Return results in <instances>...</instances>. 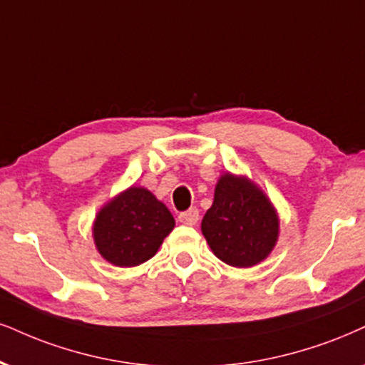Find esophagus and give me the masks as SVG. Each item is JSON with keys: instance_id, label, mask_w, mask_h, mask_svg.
Instances as JSON below:
<instances>
[{"instance_id": "esophagus-1", "label": "esophagus", "mask_w": 365, "mask_h": 365, "mask_svg": "<svg viewBox=\"0 0 365 365\" xmlns=\"http://www.w3.org/2000/svg\"><path fill=\"white\" fill-rule=\"evenodd\" d=\"M197 220H200V211H197V208H190L179 215V222L184 225H196Z\"/></svg>"}]
</instances>
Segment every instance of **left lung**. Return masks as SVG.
Segmentation results:
<instances>
[{
	"label": "left lung",
	"instance_id": "8db88e82",
	"mask_svg": "<svg viewBox=\"0 0 365 365\" xmlns=\"http://www.w3.org/2000/svg\"><path fill=\"white\" fill-rule=\"evenodd\" d=\"M277 210L247 175L223 173L215 186L201 232L211 252L232 267H254L269 257L279 238Z\"/></svg>",
	"mask_w": 365,
	"mask_h": 365
}]
</instances>
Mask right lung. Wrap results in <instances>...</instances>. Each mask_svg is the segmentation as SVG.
<instances>
[{"label": "right lung", "mask_w": 365, "mask_h": 365, "mask_svg": "<svg viewBox=\"0 0 365 365\" xmlns=\"http://www.w3.org/2000/svg\"><path fill=\"white\" fill-rule=\"evenodd\" d=\"M174 225L168 206L147 187L130 186L101 206L91 230L106 262L135 267L154 257Z\"/></svg>", "instance_id": "1"}]
</instances>
